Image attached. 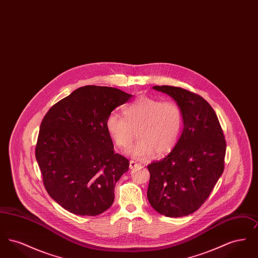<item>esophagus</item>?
<instances>
[{
	"mask_svg": "<svg viewBox=\"0 0 258 258\" xmlns=\"http://www.w3.org/2000/svg\"><path fill=\"white\" fill-rule=\"evenodd\" d=\"M137 165H138V163H137L136 161H135V160H131V161H130V168H131V169L135 168Z\"/></svg>",
	"mask_w": 258,
	"mask_h": 258,
	"instance_id": "obj_1",
	"label": "esophagus"
}]
</instances>
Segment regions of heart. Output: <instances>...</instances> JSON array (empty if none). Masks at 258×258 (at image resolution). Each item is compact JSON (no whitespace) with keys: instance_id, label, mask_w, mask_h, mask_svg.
Listing matches in <instances>:
<instances>
[{"instance_id":"heart-1","label":"heart","mask_w":258,"mask_h":258,"mask_svg":"<svg viewBox=\"0 0 258 258\" xmlns=\"http://www.w3.org/2000/svg\"><path fill=\"white\" fill-rule=\"evenodd\" d=\"M123 116L111 113L106 128L116 146L121 149L132 143L136 132L137 141L125 151L133 159L146 160L155 152L157 156H162L178 141L183 115L175 101L141 96L124 106Z\"/></svg>"}]
</instances>
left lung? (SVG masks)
<instances>
[{
	"mask_svg": "<svg viewBox=\"0 0 258 258\" xmlns=\"http://www.w3.org/2000/svg\"><path fill=\"white\" fill-rule=\"evenodd\" d=\"M153 89L177 102L184 130L168 156L148 165V200L161 215L180 218L208 198L224 169L226 142L216 112L202 97L179 87Z\"/></svg>",
	"mask_w": 258,
	"mask_h": 258,
	"instance_id": "left-lung-1",
	"label": "left lung"
}]
</instances>
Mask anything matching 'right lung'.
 Wrapping results in <instances>:
<instances>
[{"mask_svg": "<svg viewBox=\"0 0 258 258\" xmlns=\"http://www.w3.org/2000/svg\"><path fill=\"white\" fill-rule=\"evenodd\" d=\"M132 98L112 87H81L44 116L36 159L48 195L67 211L97 216L113 204L130 161L114 153L106 120Z\"/></svg>", "mask_w": 258, "mask_h": 258, "instance_id": "obj_1", "label": "right lung"}]
</instances>
